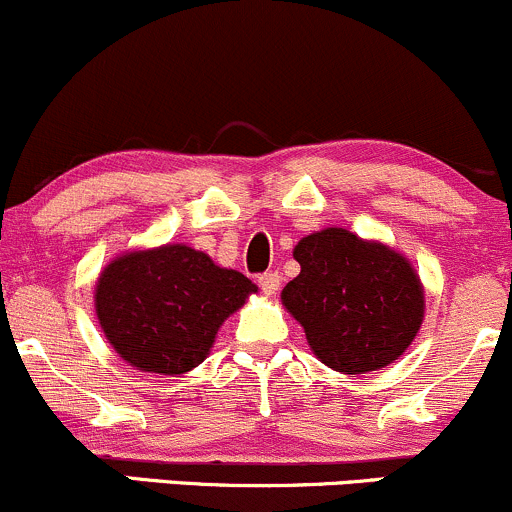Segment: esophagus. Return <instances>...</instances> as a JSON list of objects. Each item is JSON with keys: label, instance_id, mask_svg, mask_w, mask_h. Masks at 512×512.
<instances>
[{"label": "esophagus", "instance_id": "1", "mask_svg": "<svg viewBox=\"0 0 512 512\" xmlns=\"http://www.w3.org/2000/svg\"><path fill=\"white\" fill-rule=\"evenodd\" d=\"M258 285H261V290L266 295H276L280 288V273L278 271L261 273V276H258Z\"/></svg>", "mask_w": 512, "mask_h": 512}]
</instances>
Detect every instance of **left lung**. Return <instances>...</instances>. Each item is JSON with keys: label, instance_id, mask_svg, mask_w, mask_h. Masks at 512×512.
I'll return each mask as SVG.
<instances>
[{"label": "left lung", "instance_id": "1", "mask_svg": "<svg viewBox=\"0 0 512 512\" xmlns=\"http://www.w3.org/2000/svg\"><path fill=\"white\" fill-rule=\"evenodd\" d=\"M293 256L300 276L280 298L322 364L366 373L408 349L422 324L425 295L403 256L337 227L305 236Z\"/></svg>", "mask_w": 512, "mask_h": 512}]
</instances>
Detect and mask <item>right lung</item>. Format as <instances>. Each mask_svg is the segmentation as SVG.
Here are the masks:
<instances>
[{
  "label": "right lung",
  "instance_id": "right-lung-1",
  "mask_svg": "<svg viewBox=\"0 0 512 512\" xmlns=\"http://www.w3.org/2000/svg\"><path fill=\"white\" fill-rule=\"evenodd\" d=\"M256 290L202 251L168 244L109 263L97 280L95 307L124 361L139 371L180 376L205 361L219 324Z\"/></svg>",
  "mask_w": 512,
  "mask_h": 512
}]
</instances>
